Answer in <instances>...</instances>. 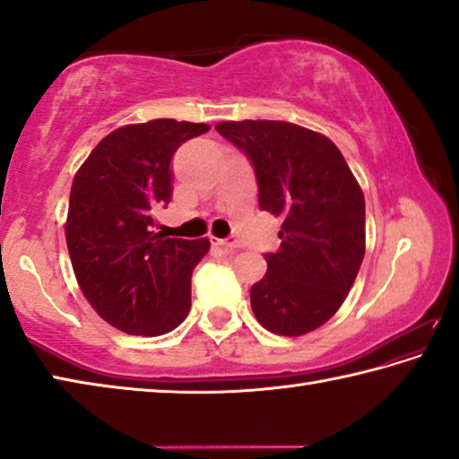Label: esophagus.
Masks as SVG:
<instances>
[{
  "label": "esophagus",
  "instance_id": "obj_1",
  "mask_svg": "<svg viewBox=\"0 0 459 459\" xmlns=\"http://www.w3.org/2000/svg\"><path fill=\"white\" fill-rule=\"evenodd\" d=\"M214 243L219 245V247H222L224 251H237V248L240 247V243H238V240H235V238H216Z\"/></svg>",
  "mask_w": 459,
  "mask_h": 459
}]
</instances>
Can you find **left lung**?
<instances>
[{"label":"left lung","mask_w":459,"mask_h":459,"mask_svg":"<svg viewBox=\"0 0 459 459\" xmlns=\"http://www.w3.org/2000/svg\"><path fill=\"white\" fill-rule=\"evenodd\" d=\"M216 131L253 161L259 206L281 216L251 307L277 336H304L344 304L367 248L364 194L328 137L287 121H221Z\"/></svg>","instance_id":"8db88e82"}]
</instances>
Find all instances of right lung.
I'll return each instance as SVG.
<instances>
[{"label":"right lung","mask_w":459,"mask_h":459,"mask_svg":"<svg viewBox=\"0 0 459 459\" xmlns=\"http://www.w3.org/2000/svg\"><path fill=\"white\" fill-rule=\"evenodd\" d=\"M206 123L153 119L100 139L74 174L66 247L76 281L107 324L135 336L172 332L190 312L192 271L211 240L155 235L153 211L172 198L169 161Z\"/></svg>","instance_id":"obj_1"}]
</instances>
